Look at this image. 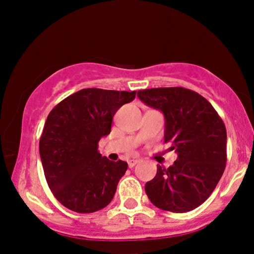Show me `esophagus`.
Segmentation results:
<instances>
[{
  "instance_id": "obj_1",
  "label": "esophagus",
  "mask_w": 254,
  "mask_h": 254,
  "mask_svg": "<svg viewBox=\"0 0 254 254\" xmlns=\"http://www.w3.org/2000/svg\"><path fill=\"white\" fill-rule=\"evenodd\" d=\"M139 160H129V162H127V165H129L130 168H132L133 166H135L136 164H138Z\"/></svg>"
}]
</instances>
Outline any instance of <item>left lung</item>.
Instances as JSON below:
<instances>
[{
	"mask_svg": "<svg viewBox=\"0 0 254 254\" xmlns=\"http://www.w3.org/2000/svg\"><path fill=\"white\" fill-rule=\"evenodd\" d=\"M137 97L164 113L165 143L178 154L168 168L157 166L155 178L145 184V193L162 210H193L208 199L226 168L223 121L205 98L183 87L138 90Z\"/></svg>",
	"mask_w": 254,
	"mask_h": 254,
	"instance_id": "8db88e82",
	"label": "left lung"
}]
</instances>
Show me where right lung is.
Masks as SVG:
<instances>
[{"label": "right lung", "mask_w": 254, "mask_h": 254, "mask_svg": "<svg viewBox=\"0 0 254 254\" xmlns=\"http://www.w3.org/2000/svg\"><path fill=\"white\" fill-rule=\"evenodd\" d=\"M135 97L136 90L84 88L49 113L39 154L49 188L65 208L89 214L112 200L127 164L101 156L98 143L111 132L112 118L119 107Z\"/></svg>", "instance_id": "obj_1"}]
</instances>
